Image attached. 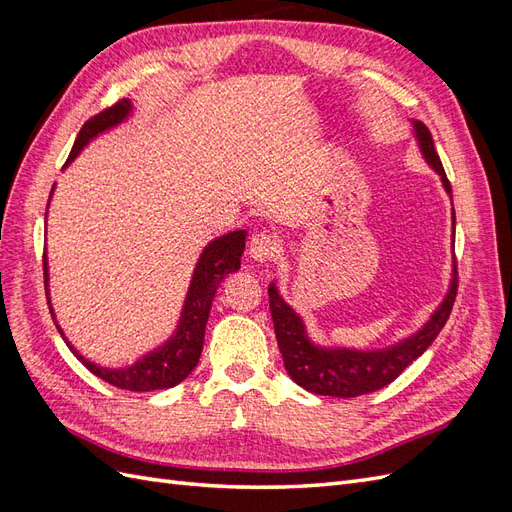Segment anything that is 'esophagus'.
Masks as SVG:
<instances>
[{
	"mask_svg": "<svg viewBox=\"0 0 512 512\" xmlns=\"http://www.w3.org/2000/svg\"><path fill=\"white\" fill-rule=\"evenodd\" d=\"M280 254V239L271 232H258L250 241V258L256 262H269Z\"/></svg>",
	"mask_w": 512,
	"mask_h": 512,
	"instance_id": "obj_1",
	"label": "esophagus"
}]
</instances>
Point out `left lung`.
Listing matches in <instances>:
<instances>
[{"label": "left lung", "instance_id": "obj_1", "mask_svg": "<svg viewBox=\"0 0 512 512\" xmlns=\"http://www.w3.org/2000/svg\"><path fill=\"white\" fill-rule=\"evenodd\" d=\"M414 130H416L418 145H421L425 160L442 177L446 192L453 196L451 181L446 179L444 166L440 162L436 147H433L429 128L425 123L416 121ZM453 224H455V211H453ZM457 286H459V280H457V267H455V275H453L451 288H448V294L421 331L414 333L410 339H404V342L393 348L378 350V352H356V350L316 348L307 339L301 318L284 303L275 284H271L269 307H271L273 329H275L277 346H280L288 376L299 386H303L305 391L316 393V395L359 397V395L380 391L382 386L391 384L401 371H404L412 361H416L418 356L431 346L433 339L438 337L448 316L453 312Z\"/></svg>", "mask_w": 512, "mask_h": 512}]
</instances>
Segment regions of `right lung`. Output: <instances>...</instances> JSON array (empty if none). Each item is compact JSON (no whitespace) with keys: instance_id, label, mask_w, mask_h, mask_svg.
<instances>
[{"instance_id":"add662e5","label":"right lung","mask_w":512,"mask_h":512,"mask_svg":"<svg viewBox=\"0 0 512 512\" xmlns=\"http://www.w3.org/2000/svg\"><path fill=\"white\" fill-rule=\"evenodd\" d=\"M128 113H130V102L119 100L113 106L104 108V111H100L98 115L87 119L83 123L79 136H76L68 162L76 158V153H79L91 138L108 130L111 126H117L119 121L128 117ZM245 237H247L245 230H235L207 245V250L203 252V256H200L196 265L177 333L168 344H164L156 352L147 354L143 361H138L136 365L126 369H104L85 361L81 354H76L70 342L66 344L76 356H79L81 363L91 371V374L102 378L111 386H117V389L145 393V391L170 389V386L179 384L181 380L188 378L192 374V369L198 365L200 352H203L205 327H207V318L211 312V301L215 297V290H218L220 282L228 273L237 271L241 267ZM42 265H44V277H46V256H42ZM46 299H49V294H46ZM55 327L59 329V324H55Z\"/></svg>"}]
</instances>
